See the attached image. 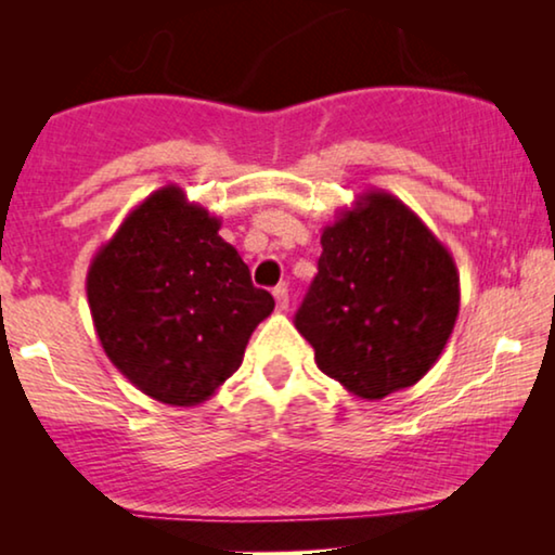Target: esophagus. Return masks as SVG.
<instances>
[{
  "label": "esophagus",
  "instance_id": "esophagus-1",
  "mask_svg": "<svg viewBox=\"0 0 555 555\" xmlns=\"http://www.w3.org/2000/svg\"><path fill=\"white\" fill-rule=\"evenodd\" d=\"M272 295H275L278 310H287V302H291V295H287V285H278L275 291H272Z\"/></svg>",
  "mask_w": 555,
  "mask_h": 555
}]
</instances>
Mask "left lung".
<instances>
[{"instance_id":"left-lung-1","label":"left lung","mask_w":555,"mask_h":555,"mask_svg":"<svg viewBox=\"0 0 555 555\" xmlns=\"http://www.w3.org/2000/svg\"><path fill=\"white\" fill-rule=\"evenodd\" d=\"M318 275L295 313L315 363L346 391L384 399L435 366L460 313V275L435 232L382 189L321 234Z\"/></svg>"}]
</instances>
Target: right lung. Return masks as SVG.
<instances>
[{"label": "right lung", "instance_id": "1", "mask_svg": "<svg viewBox=\"0 0 555 555\" xmlns=\"http://www.w3.org/2000/svg\"><path fill=\"white\" fill-rule=\"evenodd\" d=\"M219 227L222 219L169 184L124 219L88 268V306L105 356L162 404L207 401L275 308Z\"/></svg>", "mask_w": 555, "mask_h": 555}]
</instances>
